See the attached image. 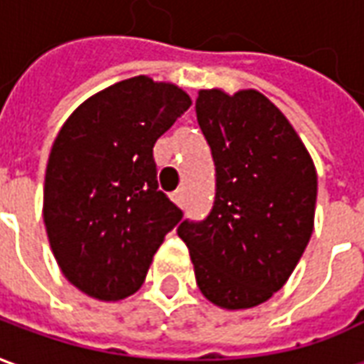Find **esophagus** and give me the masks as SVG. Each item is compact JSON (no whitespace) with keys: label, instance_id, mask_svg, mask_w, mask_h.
<instances>
[{"label":"esophagus","instance_id":"1","mask_svg":"<svg viewBox=\"0 0 364 364\" xmlns=\"http://www.w3.org/2000/svg\"><path fill=\"white\" fill-rule=\"evenodd\" d=\"M173 200L179 206H185V203H187V197H185V189L175 191V193H173Z\"/></svg>","mask_w":364,"mask_h":364}]
</instances>
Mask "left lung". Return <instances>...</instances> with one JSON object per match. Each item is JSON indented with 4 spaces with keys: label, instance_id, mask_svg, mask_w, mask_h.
I'll use <instances>...</instances> for the list:
<instances>
[{
    "label": "left lung",
    "instance_id": "left-lung-1",
    "mask_svg": "<svg viewBox=\"0 0 364 364\" xmlns=\"http://www.w3.org/2000/svg\"><path fill=\"white\" fill-rule=\"evenodd\" d=\"M198 127L216 169L203 220H183L200 292L226 310L265 302L287 282L314 230L318 175L287 117L259 91L198 93Z\"/></svg>",
    "mask_w": 364,
    "mask_h": 364
}]
</instances>
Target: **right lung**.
<instances>
[{
	"instance_id": "obj_1",
	"label": "right lung",
	"mask_w": 364,
	"mask_h": 364,
	"mask_svg": "<svg viewBox=\"0 0 364 364\" xmlns=\"http://www.w3.org/2000/svg\"><path fill=\"white\" fill-rule=\"evenodd\" d=\"M191 107L146 75L82 103L56 136L44 177V224L74 287L120 300L142 287L151 257L183 210L158 189L154 144Z\"/></svg>"
}]
</instances>
